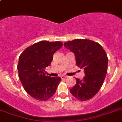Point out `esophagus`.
<instances>
[{
	"mask_svg": "<svg viewBox=\"0 0 122 122\" xmlns=\"http://www.w3.org/2000/svg\"><path fill=\"white\" fill-rule=\"evenodd\" d=\"M67 77H68V76H61V79H65V78H67Z\"/></svg>",
	"mask_w": 122,
	"mask_h": 122,
	"instance_id": "obj_1",
	"label": "esophagus"
}]
</instances>
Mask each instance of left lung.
<instances>
[{
    "instance_id": "1",
    "label": "left lung",
    "mask_w": 122,
    "mask_h": 122,
    "mask_svg": "<svg viewBox=\"0 0 122 122\" xmlns=\"http://www.w3.org/2000/svg\"><path fill=\"white\" fill-rule=\"evenodd\" d=\"M64 45L74 53L76 64L84 69L85 73L82 80L76 78L77 83L70 93L81 102L91 99L101 88L107 72L105 51L99 43L86 39L66 42Z\"/></svg>"
}]
</instances>
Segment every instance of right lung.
<instances>
[{"instance_id":"right-lung-1","label":"right lung","mask_w":122,"mask_h":122,"mask_svg":"<svg viewBox=\"0 0 122 122\" xmlns=\"http://www.w3.org/2000/svg\"><path fill=\"white\" fill-rule=\"evenodd\" d=\"M62 45L60 41H42L26 48L19 56V79L25 90L35 99L46 101L56 92L61 78L45 76V68L50 66L54 54Z\"/></svg>"}]
</instances>
